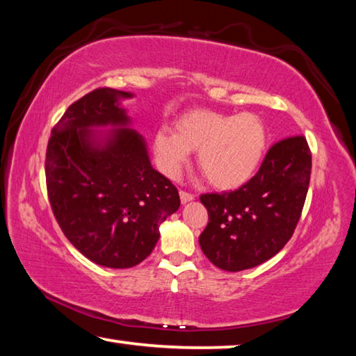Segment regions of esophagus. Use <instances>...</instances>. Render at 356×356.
Wrapping results in <instances>:
<instances>
[{
  "mask_svg": "<svg viewBox=\"0 0 356 356\" xmlns=\"http://www.w3.org/2000/svg\"><path fill=\"white\" fill-rule=\"evenodd\" d=\"M193 200H195V195H191V193H188V191L180 190V201H182V204L190 202Z\"/></svg>",
  "mask_w": 356,
  "mask_h": 356,
  "instance_id": "1",
  "label": "esophagus"
}]
</instances>
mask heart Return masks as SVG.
Returning <instances> with one entry per match:
<instances>
[{"label": "heart", "instance_id": "b5f03b06", "mask_svg": "<svg viewBox=\"0 0 356 356\" xmlns=\"http://www.w3.org/2000/svg\"><path fill=\"white\" fill-rule=\"evenodd\" d=\"M268 129L254 113H221L196 108L179 116L174 131L154 135V154L168 177H177L197 150V166L218 190H236L250 182L268 147Z\"/></svg>", "mask_w": 356, "mask_h": 356}]
</instances>
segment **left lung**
<instances>
[{"instance_id":"left-lung-1","label":"left lung","mask_w":356,"mask_h":356,"mask_svg":"<svg viewBox=\"0 0 356 356\" xmlns=\"http://www.w3.org/2000/svg\"><path fill=\"white\" fill-rule=\"evenodd\" d=\"M311 165L306 138L291 136L268 149L256 176L238 190L202 195L209 222L200 245L209 261L240 272L278 254L298 225Z\"/></svg>"}]
</instances>
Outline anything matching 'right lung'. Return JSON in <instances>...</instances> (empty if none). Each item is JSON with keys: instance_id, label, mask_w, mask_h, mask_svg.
Segmentation results:
<instances>
[{"instance_id": "right-lung-1", "label": "right lung", "mask_w": 356, "mask_h": 356, "mask_svg": "<svg viewBox=\"0 0 356 356\" xmlns=\"http://www.w3.org/2000/svg\"><path fill=\"white\" fill-rule=\"evenodd\" d=\"M97 88L74 102L51 130L45 155L47 193L64 236L89 261L130 268L159 242V226L180 206L176 186L149 161L131 129L97 138L91 127L127 125L119 99Z\"/></svg>"}]
</instances>
